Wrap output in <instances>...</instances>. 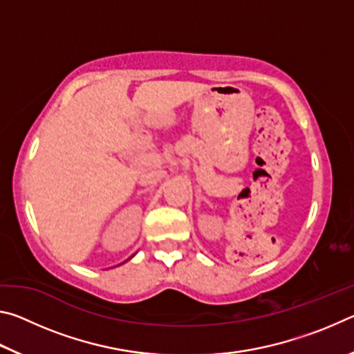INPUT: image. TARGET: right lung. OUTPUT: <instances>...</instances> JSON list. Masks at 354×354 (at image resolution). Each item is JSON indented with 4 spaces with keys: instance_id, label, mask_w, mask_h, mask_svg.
<instances>
[{
    "instance_id": "obj_1",
    "label": "right lung",
    "mask_w": 354,
    "mask_h": 354,
    "mask_svg": "<svg viewBox=\"0 0 354 354\" xmlns=\"http://www.w3.org/2000/svg\"><path fill=\"white\" fill-rule=\"evenodd\" d=\"M133 256H134V254H133ZM133 256H131V257H133Z\"/></svg>"
}]
</instances>
